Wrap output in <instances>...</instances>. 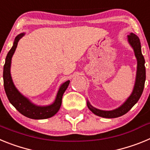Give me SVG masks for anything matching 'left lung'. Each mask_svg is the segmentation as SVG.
Here are the masks:
<instances>
[{
  "mask_svg": "<svg viewBox=\"0 0 150 150\" xmlns=\"http://www.w3.org/2000/svg\"><path fill=\"white\" fill-rule=\"evenodd\" d=\"M128 42L133 49L137 63L136 79H135L133 91L130 96L126 99V100L120 107L112 110H102L97 109L93 106H91L89 101L87 100L88 108L96 116L107 118V119H112V118L123 116L132 109L134 105L138 101L140 96L142 95L146 80V68L145 60L141 52V45H140V39L134 34L130 33L129 35H128Z\"/></svg>",
  "mask_w": 150,
  "mask_h": 150,
  "instance_id": "obj_1",
  "label": "left lung"
}]
</instances>
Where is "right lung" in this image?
<instances>
[{
  "label": "right lung",
  "mask_w": 150,
  "mask_h": 150,
  "mask_svg": "<svg viewBox=\"0 0 150 150\" xmlns=\"http://www.w3.org/2000/svg\"><path fill=\"white\" fill-rule=\"evenodd\" d=\"M25 34V33H21L16 37L11 50L9 51L6 57L4 66V73H3L5 92L8 100L11 103L12 105L23 116L33 120L48 119L56 114L57 112L60 109L62 105V96L68 87L70 80H67L61 85L53 103L46 106H38L34 104L17 89L13 83L10 74L11 61L18 41Z\"/></svg>",
  "instance_id": "1"
}]
</instances>
